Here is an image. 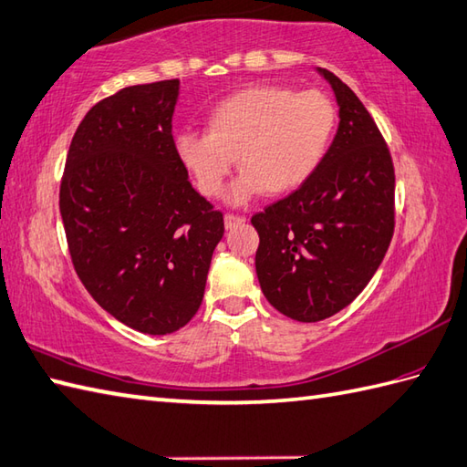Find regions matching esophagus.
<instances>
[{"label": "esophagus", "mask_w": 467, "mask_h": 467, "mask_svg": "<svg viewBox=\"0 0 467 467\" xmlns=\"http://www.w3.org/2000/svg\"><path fill=\"white\" fill-rule=\"evenodd\" d=\"M223 222H225V230H232L234 225H237V223H242V222H244V217H242V215H237V213H225Z\"/></svg>", "instance_id": "obj_1"}]
</instances>
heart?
I'll return each mask as SVG.
<instances>
[{"mask_svg":"<svg viewBox=\"0 0 467 467\" xmlns=\"http://www.w3.org/2000/svg\"><path fill=\"white\" fill-rule=\"evenodd\" d=\"M336 123L324 91L252 86L217 103L207 133L182 131L175 153L207 198L225 190L237 158L244 173L227 198L245 203L264 190L282 195L304 185L326 160Z\"/></svg>","mask_w":467,"mask_h":467,"instance_id":"b5f03b06","label":"heart"}]
</instances>
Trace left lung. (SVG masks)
<instances>
[{
  "instance_id": "1",
  "label": "left lung",
  "mask_w": 467,
  "mask_h": 467,
  "mask_svg": "<svg viewBox=\"0 0 467 467\" xmlns=\"http://www.w3.org/2000/svg\"><path fill=\"white\" fill-rule=\"evenodd\" d=\"M319 74L339 106L326 160L296 192L252 215L262 292L277 312L306 324L354 302L378 272L396 225V173L386 140L344 81L327 69Z\"/></svg>"
}]
</instances>
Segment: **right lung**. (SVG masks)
<instances>
[{"instance_id":"add662e5","label":"right lung","mask_w":467,"mask_h":467,"mask_svg":"<svg viewBox=\"0 0 467 467\" xmlns=\"http://www.w3.org/2000/svg\"><path fill=\"white\" fill-rule=\"evenodd\" d=\"M180 79L98 101L74 133L59 185L71 264L121 324L165 336L195 316L223 213L192 188L175 153Z\"/></svg>"}]
</instances>
